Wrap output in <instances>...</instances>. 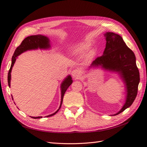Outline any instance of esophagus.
<instances>
[{
	"mask_svg": "<svg viewBox=\"0 0 147 147\" xmlns=\"http://www.w3.org/2000/svg\"><path fill=\"white\" fill-rule=\"evenodd\" d=\"M71 74H72V77L75 79H77L80 77V71L77 69L73 70Z\"/></svg>",
	"mask_w": 147,
	"mask_h": 147,
	"instance_id": "obj_1",
	"label": "esophagus"
}]
</instances>
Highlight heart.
Here are the masks:
<instances>
[{
  "mask_svg": "<svg viewBox=\"0 0 147 147\" xmlns=\"http://www.w3.org/2000/svg\"><path fill=\"white\" fill-rule=\"evenodd\" d=\"M91 43L90 42H80L73 46L70 50V56L74 57L80 56L84 55L83 60L85 63H88L94 58L96 55V50L94 48L90 49Z\"/></svg>",
  "mask_w": 147,
  "mask_h": 147,
  "instance_id": "obj_1",
  "label": "heart"
}]
</instances>
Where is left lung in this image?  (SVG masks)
<instances>
[{
  "mask_svg": "<svg viewBox=\"0 0 147 147\" xmlns=\"http://www.w3.org/2000/svg\"><path fill=\"white\" fill-rule=\"evenodd\" d=\"M106 45L102 56L92 62L88 69H101L115 73L121 79L125 88V101L115 116L129 108L134 101L140 82L139 71L134 52L128 48L123 38L113 32L104 34Z\"/></svg>",
  "mask_w": 147,
  "mask_h": 147,
  "instance_id": "left-lung-1",
  "label": "left lung"
}]
</instances>
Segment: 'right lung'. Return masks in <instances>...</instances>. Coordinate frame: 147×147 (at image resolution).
<instances>
[{"label":"right lung","instance_id":"obj_1","mask_svg":"<svg viewBox=\"0 0 147 147\" xmlns=\"http://www.w3.org/2000/svg\"><path fill=\"white\" fill-rule=\"evenodd\" d=\"M51 47L50 40L49 39V38L47 37V36H45V35H40V34L31 35V36H29L28 37H26L25 39H24L23 41L21 43V45L16 49L14 54H13V56H12L11 64L10 69L9 70V72H8V84L9 87H10L11 72L12 70V68L15 63L18 56H20L21 54H22V53H23L24 52H26L27 51L36 50H38V49H40V50H49V49L51 48ZM72 82H73L72 78L70 75H68L63 80V81L62 82L60 86L61 99V104L59 105V107L55 113H53L51 115H47L46 117H51L58 112L59 110L61 108L62 103H63V97H64L65 92L66 90H67V88L70 86V84L72 83ZM12 99L13 100V97H12ZM30 117L34 119L42 118V117Z\"/></svg>","mask_w":147,"mask_h":147}]
</instances>
